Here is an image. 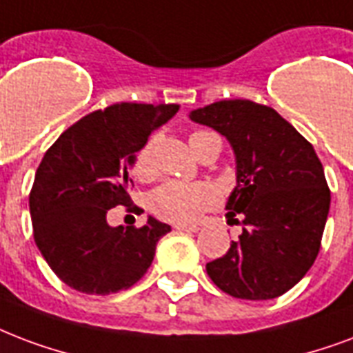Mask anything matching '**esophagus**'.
<instances>
[{
    "mask_svg": "<svg viewBox=\"0 0 353 353\" xmlns=\"http://www.w3.org/2000/svg\"><path fill=\"white\" fill-rule=\"evenodd\" d=\"M177 231H187V233H196V231L200 230L198 225H187V224H177L176 225Z\"/></svg>",
    "mask_w": 353,
    "mask_h": 353,
    "instance_id": "1",
    "label": "esophagus"
}]
</instances>
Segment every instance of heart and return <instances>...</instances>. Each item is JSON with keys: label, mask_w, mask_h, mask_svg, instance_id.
<instances>
[{"label": "heart", "mask_w": 353, "mask_h": 353, "mask_svg": "<svg viewBox=\"0 0 353 353\" xmlns=\"http://www.w3.org/2000/svg\"><path fill=\"white\" fill-rule=\"evenodd\" d=\"M190 146L200 157L207 146L220 141L219 134L209 129H196L190 133ZM159 137L152 134L134 155V174L142 179L153 176L155 172V146ZM219 203V192L209 183H185L165 181L153 188L148 196V207L159 219L168 220L174 224H192L201 214Z\"/></svg>", "instance_id": "1"}]
</instances>
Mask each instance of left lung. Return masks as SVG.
<instances>
[{
	"instance_id": "1",
	"label": "left lung",
	"mask_w": 353,
	"mask_h": 353,
	"mask_svg": "<svg viewBox=\"0 0 353 353\" xmlns=\"http://www.w3.org/2000/svg\"><path fill=\"white\" fill-rule=\"evenodd\" d=\"M216 129L236 159V187L228 219L241 235L207 274L220 290L241 300H272L307 274L319 255L332 192L320 159L272 107L222 99L190 112Z\"/></svg>"
}]
</instances>
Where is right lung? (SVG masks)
Masks as SVG:
<instances>
[{"instance_id":"add662e5","label":"right lung","mask_w":353,"mask_h":353,"mask_svg":"<svg viewBox=\"0 0 353 353\" xmlns=\"http://www.w3.org/2000/svg\"><path fill=\"white\" fill-rule=\"evenodd\" d=\"M179 111L176 103H114L70 125L46 152L29 192L33 236L57 278L85 294L133 287L152 265L170 225L148 219L137 225L107 224L123 205L139 214L128 188L139 148L153 129Z\"/></svg>"}]
</instances>
